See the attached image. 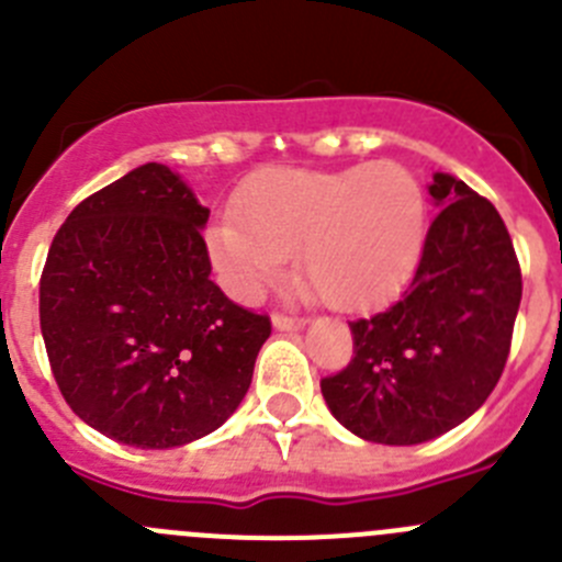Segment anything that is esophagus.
<instances>
[{
    "label": "esophagus",
    "mask_w": 562,
    "mask_h": 562,
    "mask_svg": "<svg viewBox=\"0 0 562 562\" xmlns=\"http://www.w3.org/2000/svg\"><path fill=\"white\" fill-rule=\"evenodd\" d=\"M306 319L301 317H286V314H272V328L276 330H301Z\"/></svg>",
    "instance_id": "34e87169"
}]
</instances>
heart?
<instances>
[{
    "label": "heart",
    "mask_w": 562,
    "mask_h": 562,
    "mask_svg": "<svg viewBox=\"0 0 562 562\" xmlns=\"http://www.w3.org/2000/svg\"><path fill=\"white\" fill-rule=\"evenodd\" d=\"M206 228L223 286L250 301L301 250L306 284L336 308H367L405 284L425 243V192L397 162L265 168Z\"/></svg>",
    "instance_id": "1"
}]
</instances>
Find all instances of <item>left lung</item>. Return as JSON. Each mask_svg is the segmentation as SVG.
Returning a JSON list of instances; mask_svg holds the SVG:
<instances>
[{
	"instance_id": "obj_1",
	"label": "left lung",
	"mask_w": 562,
	"mask_h": 562,
	"mask_svg": "<svg viewBox=\"0 0 562 562\" xmlns=\"http://www.w3.org/2000/svg\"><path fill=\"white\" fill-rule=\"evenodd\" d=\"M427 192L438 215L408 290L350 323V364L319 383L336 422L372 445H422L469 419L505 370L521 303L494 204L450 173H432Z\"/></svg>"
}]
</instances>
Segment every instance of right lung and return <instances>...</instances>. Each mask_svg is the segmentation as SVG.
Returning a JSON list of instances; mask_svg holds the SVG:
<instances>
[{"label":"right lung","mask_w":562,"mask_h":562,"mask_svg":"<svg viewBox=\"0 0 562 562\" xmlns=\"http://www.w3.org/2000/svg\"><path fill=\"white\" fill-rule=\"evenodd\" d=\"M210 210L159 162L85 198L41 276V334L63 397L140 450L217 430L250 389L270 319L210 278Z\"/></svg>","instance_id":"obj_1"}]
</instances>
